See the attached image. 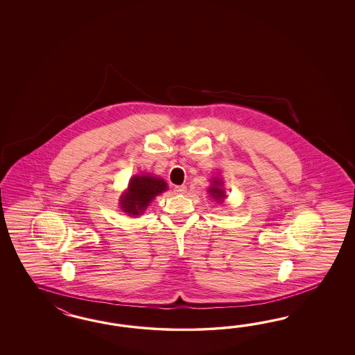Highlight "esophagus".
<instances>
[{"label": "esophagus", "mask_w": 355, "mask_h": 355, "mask_svg": "<svg viewBox=\"0 0 355 355\" xmlns=\"http://www.w3.org/2000/svg\"><path fill=\"white\" fill-rule=\"evenodd\" d=\"M186 190H187V187L184 186V184H181V186H175L174 187V191L177 193H186Z\"/></svg>", "instance_id": "esophagus-1"}]
</instances>
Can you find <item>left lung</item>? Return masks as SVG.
I'll return each instance as SVG.
<instances>
[{
    "label": "left lung",
    "mask_w": 355,
    "mask_h": 355,
    "mask_svg": "<svg viewBox=\"0 0 355 355\" xmlns=\"http://www.w3.org/2000/svg\"><path fill=\"white\" fill-rule=\"evenodd\" d=\"M220 184H221L220 180H217V181H214V186L209 189V193L218 202H221L225 198V191L220 189Z\"/></svg>",
    "instance_id": "8db88e82"
}]
</instances>
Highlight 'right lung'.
<instances>
[{
    "label": "right lung",
    "mask_w": 355,
    "mask_h": 355,
    "mask_svg": "<svg viewBox=\"0 0 355 355\" xmlns=\"http://www.w3.org/2000/svg\"><path fill=\"white\" fill-rule=\"evenodd\" d=\"M166 187L162 178H153L150 175L132 177L128 191L122 195L121 208L131 216L143 214L155 196L165 191Z\"/></svg>",
    "instance_id": "obj_1"
}]
</instances>
